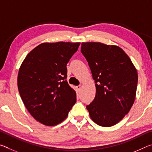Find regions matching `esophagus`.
<instances>
[{
  "instance_id": "esophagus-1",
  "label": "esophagus",
  "mask_w": 152,
  "mask_h": 152,
  "mask_svg": "<svg viewBox=\"0 0 152 152\" xmlns=\"http://www.w3.org/2000/svg\"><path fill=\"white\" fill-rule=\"evenodd\" d=\"M81 88H82V86L81 85H79V86H76V88H77V90H78V91H80V90L81 89Z\"/></svg>"
}]
</instances>
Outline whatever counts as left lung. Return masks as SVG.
Instances as JSON below:
<instances>
[{"instance_id": "1", "label": "left lung", "mask_w": 152, "mask_h": 152, "mask_svg": "<svg viewBox=\"0 0 152 152\" xmlns=\"http://www.w3.org/2000/svg\"><path fill=\"white\" fill-rule=\"evenodd\" d=\"M81 52L88 61L96 86V96L86 109L95 123L111 127L124 118L134 103L137 70L117 45L83 42Z\"/></svg>"}]
</instances>
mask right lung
Masks as SVG:
<instances>
[{"label": "right lung", "instance_id": "obj_1", "mask_svg": "<svg viewBox=\"0 0 152 152\" xmlns=\"http://www.w3.org/2000/svg\"><path fill=\"white\" fill-rule=\"evenodd\" d=\"M80 43H43L28 53L20 66L18 89L28 111L47 126L68 117L76 93L66 80V65Z\"/></svg>", "mask_w": 152, "mask_h": 152}]
</instances>
